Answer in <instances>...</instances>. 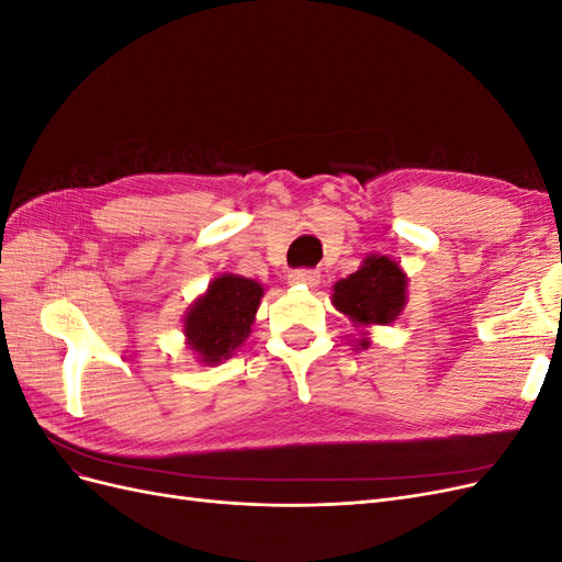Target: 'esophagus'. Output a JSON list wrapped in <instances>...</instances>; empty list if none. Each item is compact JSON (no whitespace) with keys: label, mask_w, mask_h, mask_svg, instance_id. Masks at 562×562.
Here are the masks:
<instances>
[{"label":"esophagus","mask_w":562,"mask_h":562,"mask_svg":"<svg viewBox=\"0 0 562 562\" xmlns=\"http://www.w3.org/2000/svg\"><path fill=\"white\" fill-rule=\"evenodd\" d=\"M288 281L302 283V285H316L321 281V274L316 269H293L291 274H288Z\"/></svg>","instance_id":"1"}]
</instances>
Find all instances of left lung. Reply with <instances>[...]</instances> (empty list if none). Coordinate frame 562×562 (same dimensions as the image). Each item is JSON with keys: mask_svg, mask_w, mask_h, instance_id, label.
Returning a JSON list of instances; mask_svg holds the SVG:
<instances>
[{"mask_svg": "<svg viewBox=\"0 0 562 562\" xmlns=\"http://www.w3.org/2000/svg\"><path fill=\"white\" fill-rule=\"evenodd\" d=\"M405 288L407 279L398 262L386 255H368L359 271L333 285V304L359 328L389 326L405 307ZM368 347V333H361L356 349Z\"/></svg>", "mask_w": 562, "mask_h": 562, "instance_id": "8db88e82", "label": "left lung"}]
</instances>
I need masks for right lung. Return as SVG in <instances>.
<instances>
[{"instance_id": "1", "label": "right lung", "mask_w": 562, "mask_h": 562, "mask_svg": "<svg viewBox=\"0 0 562 562\" xmlns=\"http://www.w3.org/2000/svg\"><path fill=\"white\" fill-rule=\"evenodd\" d=\"M262 295L265 288L246 277L223 274L209 283L184 316L187 345L201 363L217 366L246 342Z\"/></svg>"}]
</instances>
